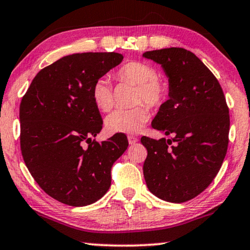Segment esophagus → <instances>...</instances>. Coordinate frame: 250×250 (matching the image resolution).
Masks as SVG:
<instances>
[{
  "mask_svg": "<svg viewBox=\"0 0 250 250\" xmlns=\"http://www.w3.org/2000/svg\"><path fill=\"white\" fill-rule=\"evenodd\" d=\"M127 139H128L129 145H134V143H136V142L139 141V139L135 138V136H133V135H128Z\"/></svg>",
  "mask_w": 250,
  "mask_h": 250,
  "instance_id": "1",
  "label": "esophagus"
}]
</instances>
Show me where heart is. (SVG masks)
Segmentation results:
<instances>
[{"instance_id":"obj_1","label":"heart","mask_w":250,"mask_h":250,"mask_svg":"<svg viewBox=\"0 0 250 250\" xmlns=\"http://www.w3.org/2000/svg\"><path fill=\"white\" fill-rule=\"evenodd\" d=\"M115 77L121 82L134 84L138 87L135 92L134 104L138 107L132 109H117L105 118V128L109 133H125L133 134L145 127L149 121L148 108L156 109L165 104L168 88L158 77L156 68L141 61H128L118 68ZM92 100L95 107L101 111H110L115 104L114 92L108 78H99L91 88Z\"/></svg>"}]
</instances>
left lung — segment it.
<instances>
[{
  "label": "left lung",
  "instance_id": "8db88e82",
  "mask_svg": "<svg viewBox=\"0 0 250 250\" xmlns=\"http://www.w3.org/2000/svg\"><path fill=\"white\" fill-rule=\"evenodd\" d=\"M143 57L162 64L168 77L169 99L151 125L173 136H142L148 151L143 175L155 196L186 203L209 186L223 164L230 129L227 100L217 78L190 51L168 47Z\"/></svg>",
  "mask_w": 250,
  "mask_h": 250
}]
</instances>
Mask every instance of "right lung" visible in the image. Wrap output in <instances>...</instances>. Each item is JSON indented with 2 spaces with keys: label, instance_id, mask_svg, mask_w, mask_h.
Masks as SVG:
<instances>
[{
  "label": "right lung",
  "instance_id": "right-lung-1",
  "mask_svg": "<svg viewBox=\"0 0 250 250\" xmlns=\"http://www.w3.org/2000/svg\"><path fill=\"white\" fill-rule=\"evenodd\" d=\"M121 53H75L40 70L21 99L20 149L29 173L60 203L86 206L111 184V167L127 149L124 134L99 143L102 118L94 82L122 62Z\"/></svg>",
  "mask_w": 250,
  "mask_h": 250
}]
</instances>
